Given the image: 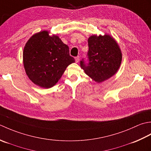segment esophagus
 I'll use <instances>...</instances> for the list:
<instances>
[{
  "instance_id": "34e87169",
  "label": "esophagus",
  "mask_w": 151,
  "mask_h": 151,
  "mask_svg": "<svg viewBox=\"0 0 151 151\" xmlns=\"http://www.w3.org/2000/svg\"><path fill=\"white\" fill-rule=\"evenodd\" d=\"M75 60H76V63H78L79 61V56L76 57L75 58Z\"/></svg>"
}]
</instances>
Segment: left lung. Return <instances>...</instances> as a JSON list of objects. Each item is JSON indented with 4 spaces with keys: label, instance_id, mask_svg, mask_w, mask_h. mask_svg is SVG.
<instances>
[{
    "label": "left lung",
    "instance_id": "8db88e82",
    "mask_svg": "<svg viewBox=\"0 0 151 151\" xmlns=\"http://www.w3.org/2000/svg\"><path fill=\"white\" fill-rule=\"evenodd\" d=\"M88 63L83 58L80 66L85 73L96 82L110 78L118 71L122 53L117 43L109 35H93L88 39Z\"/></svg>",
    "mask_w": 151,
    "mask_h": 151
}]
</instances>
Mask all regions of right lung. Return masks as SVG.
I'll use <instances>...</instances> for the list:
<instances>
[{"label":"right lung","instance_id":"add662e5","mask_svg":"<svg viewBox=\"0 0 151 151\" xmlns=\"http://www.w3.org/2000/svg\"><path fill=\"white\" fill-rule=\"evenodd\" d=\"M23 64L29 78L39 87L48 88L57 83L67 66L75 62L69 47L49 32L36 33L24 47Z\"/></svg>","mask_w":151,"mask_h":151}]
</instances>
